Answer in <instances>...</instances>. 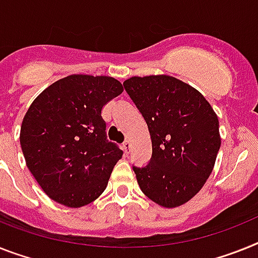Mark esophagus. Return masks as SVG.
<instances>
[{
	"label": "esophagus",
	"mask_w": 258,
	"mask_h": 258,
	"mask_svg": "<svg viewBox=\"0 0 258 258\" xmlns=\"http://www.w3.org/2000/svg\"><path fill=\"white\" fill-rule=\"evenodd\" d=\"M122 148H123V151H124L125 155H128L130 151H131V143H130L128 140H127V142H124V143H123Z\"/></svg>",
	"instance_id": "obj_1"
}]
</instances>
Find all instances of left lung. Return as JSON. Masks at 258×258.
Wrapping results in <instances>:
<instances>
[{"mask_svg": "<svg viewBox=\"0 0 258 258\" xmlns=\"http://www.w3.org/2000/svg\"><path fill=\"white\" fill-rule=\"evenodd\" d=\"M123 85L152 140L148 165L133 166L140 189L160 206H181L213 172L220 148L218 116L197 89L172 76H135Z\"/></svg>", "mask_w": 258, "mask_h": 258, "instance_id": "obj_1", "label": "left lung"}]
</instances>
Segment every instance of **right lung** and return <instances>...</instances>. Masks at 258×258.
Here are the masks:
<instances>
[{
  "mask_svg": "<svg viewBox=\"0 0 258 258\" xmlns=\"http://www.w3.org/2000/svg\"><path fill=\"white\" fill-rule=\"evenodd\" d=\"M123 92L107 76L71 75L31 103L21 127L26 164L43 191L67 207L96 201L123 151L107 140L102 107Z\"/></svg>",
  "mask_w": 258,
  "mask_h": 258,
  "instance_id": "add662e5",
  "label": "right lung"
}]
</instances>
